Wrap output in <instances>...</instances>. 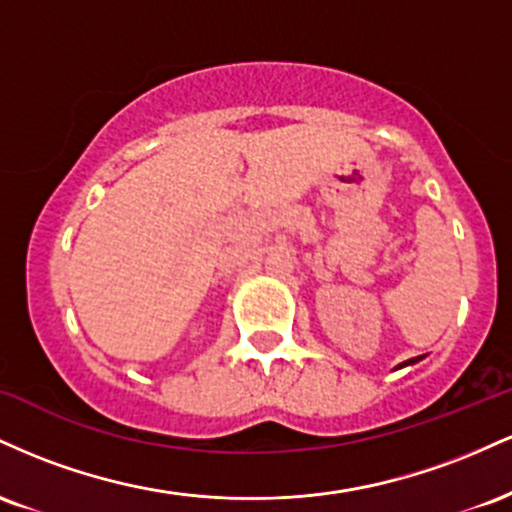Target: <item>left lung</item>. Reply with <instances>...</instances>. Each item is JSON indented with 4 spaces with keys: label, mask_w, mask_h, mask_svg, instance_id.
<instances>
[{
    "label": "left lung",
    "mask_w": 512,
    "mask_h": 512,
    "mask_svg": "<svg viewBox=\"0 0 512 512\" xmlns=\"http://www.w3.org/2000/svg\"><path fill=\"white\" fill-rule=\"evenodd\" d=\"M416 361H419V358H409V361H404V363H399V366H397V368H404V366H411V363H416Z\"/></svg>",
    "instance_id": "left-lung-1"
}]
</instances>
